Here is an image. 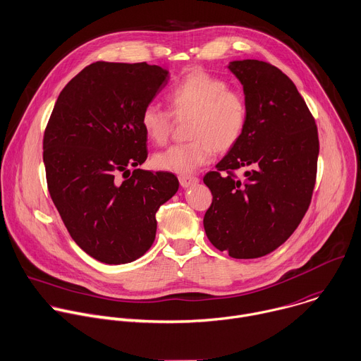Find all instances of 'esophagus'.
I'll use <instances>...</instances> for the list:
<instances>
[{"mask_svg":"<svg viewBox=\"0 0 361 361\" xmlns=\"http://www.w3.org/2000/svg\"><path fill=\"white\" fill-rule=\"evenodd\" d=\"M178 180H180L181 187H184V188H188V187H191V185H195V184H198V181H200V180H198L197 177H194V176H180Z\"/></svg>","mask_w":361,"mask_h":361,"instance_id":"obj_1","label":"esophagus"}]
</instances>
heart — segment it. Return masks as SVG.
<instances>
[{"label":"heart","mask_w":361,"mask_h":361,"mask_svg":"<svg viewBox=\"0 0 361 361\" xmlns=\"http://www.w3.org/2000/svg\"><path fill=\"white\" fill-rule=\"evenodd\" d=\"M226 80L204 71H191L167 92L176 117H190L188 142L174 145L154 156L157 169L188 174L209 161L214 150L225 153L243 137L248 122L245 96L228 89ZM146 136L164 145L170 136L171 116L156 103H149L140 116Z\"/></svg>","instance_id":"obj_1"}]
</instances>
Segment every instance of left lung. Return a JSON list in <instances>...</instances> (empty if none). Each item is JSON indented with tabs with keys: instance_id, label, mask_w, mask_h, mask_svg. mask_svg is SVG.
Listing matches in <instances>:
<instances>
[{
	"instance_id": "1",
	"label": "left lung",
	"mask_w": 361,
	"mask_h": 361,
	"mask_svg": "<svg viewBox=\"0 0 361 361\" xmlns=\"http://www.w3.org/2000/svg\"><path fill=\"white\" fill-rule=\"evenodd\" d=\"M244 87L248 122L243 137L204 176L212 204L204 215L209 243L236 259L281 247L305 216L316 183L319 137L295 83L276 66L232 61ZM245 169V176H234Z\"/></svg>"
}]
</instances>
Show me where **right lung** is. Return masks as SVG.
<instances>
[{
  "mask_svg": "<svg viewBox=\"0 0 361 361\" xmlns=\"http://www.w3.org/2000/svg\"><path fill=\"white\" fill-rule=\"evenodd\" d=\"M169 79L146 62H94L54 106L44 135L48 190L73 241L99 262L143 257L154 243L156 212L178 190L173 173L137 169L147 159L142 111Z\"/></svg>",
  "mask_w": 361,
  "mask_h": 361,
  "instance_id": "1",
  "label": "right lung"
}]
</instances>
